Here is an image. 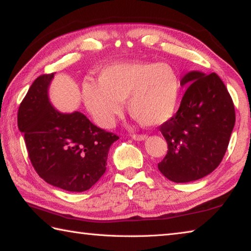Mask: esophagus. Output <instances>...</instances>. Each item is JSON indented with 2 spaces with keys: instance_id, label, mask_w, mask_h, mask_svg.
<instances>
[{
  "instance_id": "34e87169",
  "label": "esophagus",
  "mask_w": 251,
  "mask_h": 251,
  "mask_svg": "<svg viewBox=\"0 0 251 251\" xmlns=\"http://www.w3.org/2000/svg\"><path fill=\"white\" fill-rule=\"evenodd\" d=\"M132 138L135 140V141H144L148 138V135L146 134H133Z\"/></svg>"
}]
</instances>
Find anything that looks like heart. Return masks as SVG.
Instances as JSON below:
<instances>
[{"mask_svg":"<svg viewBox=\"0 0 251 251\" xmlns=\"http://www.w3.org/2000/svg\"><path fill=\"white\" fill-rule=\"evenodd\" d=\"M181 77L169 63L128 61L100 70L98 82L87 79L81 85V98L97 125L111 128L128 110L147 126H161L176 112L181 96Z\"/></svg>","mask_w":251,"mask_h":251,"instance_id":"b5f03b06","label":"heart"}]
</instances>
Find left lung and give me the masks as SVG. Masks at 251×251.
Listing matches in <instances>:
<instances>
[{
    "label": "left lung",
    "mask_w": 251,
    "mask_h": 251,
    "mask_svg": "<svg viewBox=\"0 0 251 251\" xmlns=\"http://www.w3.org/2000/svg\"><path fill=\"white\" fill-rule=\"evenodd\" d=\"M187 86L173 118L160 126L168 154L157 164L175 183L206 176L221 163L235 126V107L226 86L215 73L197 70L181 79Z\"/></svg>",
    "instance_id": "obj_1"
}]
</instances>
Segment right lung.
Masks as SVG:
<instances>
[{
    "mask_svg": "<svg viewBox=\"0 0 251 251\" xmlns=\"http://www.w3.org/2000/svg\"><path fill=\"white\" fill-rule=\"evenodd\" d=\"M54 74L29 87L17 113L29 160L44 181L68 192L89 190L105 172L108 152L118 135L98 128L85 114L52 107L48 89Z\"/></svg>",
    "mask_w": 251,
    "mask_h": 251,
    "instance_id": "right-lung-1",
    "label": "right lung"
}]
</instances>
